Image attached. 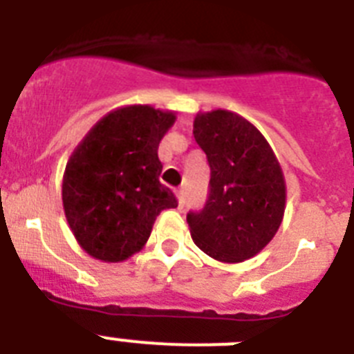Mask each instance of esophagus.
<instances>
[{"instance_id": "obj_1", "label": "esophagus", "mask_w": 354, "mask_h": 354, "mask_svg": "<svg viewBox=\"0 0 354 354\" xmlns=\"http://www.w3.org/2000/svg\"><path fill=\"white\" fill-rule=\"evenodd\" d=\"M175 196H177V204H179V207H183L184 205V189H177V192H175Z\"/></svg>"}]
</instances>
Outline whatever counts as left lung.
Returning a JSON list of instances; mask_svg holds the SVG:
<instances>
[{
  "instance_id": "obj_1",
  "label": "left lung",
  "mask_w": 354,
  "mask_h": 354,
  "mask_svg": "<svg viewBox=\"0 0 354 354\" xmlns=\"http://www.w3.org/2000/svg\"><path fill=\"white\" fill-rule=\"evenodd\" d=\"M193 134L211 167L205 207L187 214L193 243L225 264L248 261L282 225L287 198L282 167L264 134L228 109L196 113Z\"/></svg>"
}]
</instances>
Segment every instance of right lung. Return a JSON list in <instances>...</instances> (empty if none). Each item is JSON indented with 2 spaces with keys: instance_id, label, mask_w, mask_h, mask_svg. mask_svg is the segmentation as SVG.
I'll return each mask as SVG.
<instances>
[{
  "instance_id": "1",
  "label": "right lung",
  "mask_w": 354,
  "mask_h": 354,
  "mask_svg": "<svg viewBox=\"0 0 354 354\" xmlns=\"http://www.w3.org/2000/svg\"><path fill=\"white\" fill-rule=\"evenodd\" d=\"M177 117L149 104L106 113L77 143L62 180L64 212L77 245L102 262L145 246L162 209L177 200L159 183L158 147Z\"/></svg>"
}]
</instances>
